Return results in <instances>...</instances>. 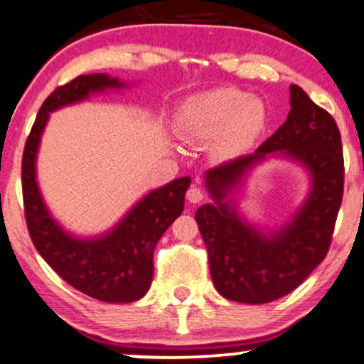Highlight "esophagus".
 <instances>
[{
	"mask_svg": "<svg viewBox=\"0 0 364 364\" xmlns=\"http://www.w3.org/2000/svg\"><path fill=\"white\" fill-rule=\"evenodd\" d=\"M186 198H188L190 203H198L203 200V191L197 186H191V188L186 191Z\"/></svg>",
	"mask_w": 364,
	"mask_h": 364,
	"instance_id": "34e87169",
	"label": "esophagus"
}]
</instances>
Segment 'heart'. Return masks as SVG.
<instances>
[{
    "mask_svg": "<svg viewBox=\"0 0 364 364\" xmlns=\"http://www.w3.org/2000/svg\"><path fill=\"white\" fill-rule=\"evenodd\" d=\"M179 131L195 141H213L221 161H233L250 151L262 136L267 110L262 100L237 87H218L190 97L179 107Z\"/></svg>",
    "mask_w": 364,
    "mask_h": 364,
    "instance_id": "1",
    "label": "heart"
}]
</instances>
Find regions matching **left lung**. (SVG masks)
Returning a JSON list of instances; mask_svg holds the SVG:
<instances>
[{
    "label": "left lung",
    "instance_id": "obj_1",
    "mask_svg": "<svg viewBox=\"0 0 364 364\" xmlns=\"http://www.w3.org/2000/svg\"><path fill=\"white\" fill-rule=\"evenodd\" d=\"M269 156L304 166L311 186L293 218L266 232L242 218L234 195L250 171ZM205 188L213 202L198 207L195 219L209 254L215 290L243 304L277 301L297 289L328 252L344 193L337 122L302 87L292 85L283 126L254 154L207 171Z\"/></svg>",
    "mask_w": 364,
    "mask_h": 364
}]
</instances>
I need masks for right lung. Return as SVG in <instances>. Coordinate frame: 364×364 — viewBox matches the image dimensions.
Wrapping results in <instances>:
<instances>
[{
    "label": "right lung",
    "instance_id": "1",
    "mask_svg": "<svg viewBox=\"0 0 364 364\" xmlns=\"http://www.w3.org/2000/svg\"><path fill=\"white\" fill-rule=\"evenodd\" d=\"M122 87H127L126 82L109 74L79 75L57 87L39 109L22 157L23 209L36 250L69 285L110 304L134 302L149 292L155 245L185 209L190 176L151 190L114 228L85 238L63 230L48 210L38 185L36 159L51 112Z\"/></svg>",
    "mask_w": 364,
    "mask_h": 364
}]
</instances>
